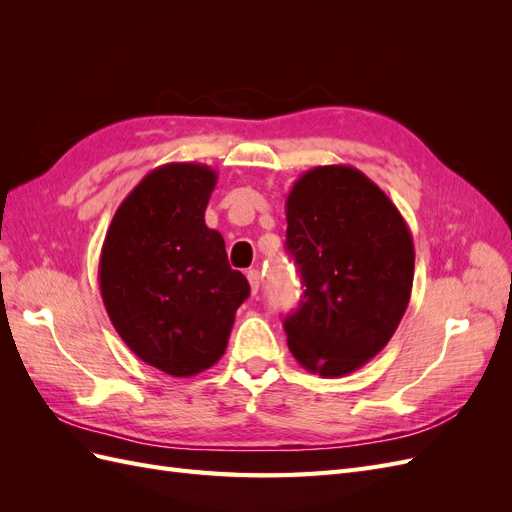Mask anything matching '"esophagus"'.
Segmentation results:
<instances>
[{
  "label": "esophagus",
  "instance_id": "34e87169",
  "mask_svg": "<svg viewBox=\"0 0 512 512\" xmlns=\"http://www.w3.org/2000/svg\"><path fill=\"white\" fill-rule=\"evenodd\" d=\"M247 280H250L252 290H254V292H258V288H260V271H258V269L247 271Z\"/></svg>",
  "mask_w": 512,
  "mask_h": 512
}]
</instances>
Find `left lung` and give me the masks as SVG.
I'll use <instances>...</instances> for the list:
<instances>
[{
  "label": "left lung",
  "instance_id": "obj_1",
  "mask_svg": "<svg viewBox=\"0 0 512 512\" xmlns=\"http://www.w3.org/2000/svg\"><path fill=\"white\" fill-rule=\"evenodd\" d=\"M297 265L288 348L324 378L348 376L389 344L410 303L414 243L401 213L359 168L316 166L286 200Z\"/></svg>",
  "mask_w": 512,
  "mask_h": 512
}]
</instances>
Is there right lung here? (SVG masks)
I'll return each mask as SVG.
<instances>
[{
	"label": "right lung",
	"instance_id": "1",
	"mask_svg": "<svg viewBox=\"0 0 512 512\" xmlns=\"http://www.w3.org/2000/svg\"><path fill=\"white\" fill-rule=\"evenodd\" d=\"M218 183L207 164H164L113 215L100 252L102 301L126 346L170 376H194L222 359L250 294L232 271L205 209Z\"/></svg>",
	"mask_w": 512,
	"mask_h": 512
}]
</instances>
